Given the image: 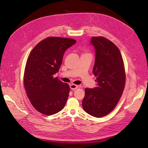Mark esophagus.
Segmentation results:
<instances>
[{"mask_svg":"<svg viewBox=\"0 0 148 148\" xmlns=\"http://www.w3.org/2000/svg\"><path fill=\"white\" fill-rule=\"evenodd\" d=\"M70 87L73 90H75L77 88H78V86L75 85V84H71L70 86Z\"/></svg>","mask_w":148,"mask_h":148,"instance_id":"obj_1","label":"esophagus"}]
</instances>
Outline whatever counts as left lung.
I'll list each match as a JSON object with an SVG mask.
<instances>
[{
  "mask_svg": "<svg viewBox=\"0 0 148 148\" xmlns=\"http://www.w3.org/2000/svg\"><path fill=\"white\" fill-rule=\"evenodd\" d=\"M90 44L95 49L93 73L97 87L86 88L82 105L91 116L100 118L110 113L116 107L123 91L125 73L118 48L109 40L92 37Z\"/></svg>",
  "mask_w": 148,
  "mask_h": 148,
  "instance_id": "1",
  "label": "left lung"
}]
</instances>
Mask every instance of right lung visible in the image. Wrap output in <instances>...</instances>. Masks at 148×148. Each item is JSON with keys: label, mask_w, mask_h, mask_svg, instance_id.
Masks as SVG:
<instances>
[{"label": "right lung", "mask_w": 148, "mask_h": 148, "mask_svg": "<svg viewBox=\"0 0 148 148\" xmlns=\"http://www.w3.org/2000/svg\"><path fill=\"white\" fill-rule=\"evenodd\" d=\"M75 43L72 38L50 37L31 51L25 67L24 86L30 102L39 112L51 115L64 107L69 86L53 75L59 70L64 52Z\"/></svg>", "instance_id": "right-lung-1"}]
</instances>
